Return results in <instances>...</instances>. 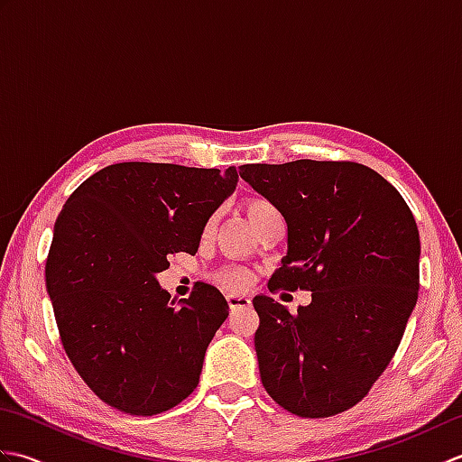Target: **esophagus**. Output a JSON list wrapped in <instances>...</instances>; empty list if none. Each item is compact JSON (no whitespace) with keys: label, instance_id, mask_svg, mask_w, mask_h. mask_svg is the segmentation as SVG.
<instances>
[{"label":"esophagus","instance_id":"esophagus-1","mask_svg":"<svg viewBox=\"0 0 462 462\" xmlns=\"http://www.w3.org/2000/svg\"><path fill=\"white\" fill-rule=\"evenodd\" d=\"M250 298L248 296H242V293H230L228 296V306L232 311L242 310V308H248L250 306Z\"/></svg>","mask_w":462,"mask_h":462}]
</instances>
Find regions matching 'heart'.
<instances>
[{"label":"heart","instance_id":"1","mask_svg":"<svg viewBox=\"0 0 462 462\" xmlns=\"http://www.w3.org/2000/svg\"><path fill=\"white\" fill-rule=\"evenodd\" d=\"M244 210H246V216L250 224L256 228L258 224H262L263 220H268L270 216H276L278 210L273 208V204L263 200V199H252L244 206ZM214 228V220H208L206 224V234H210ZM218 283L228 291H240L244 290L250 283V272L244 270V268H226L218 273Z\"/></svg>","mask_w":462,"mask_h":462}]
</instances>
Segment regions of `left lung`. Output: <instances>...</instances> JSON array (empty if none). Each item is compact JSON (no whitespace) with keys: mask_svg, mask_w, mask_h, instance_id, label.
I'll list each match as a JSON object with an SVG mask.
<instances>
[{"mask_svg":"<svg viewBox=\"0 0 462 462\" xmlns=\"http://www.w3.org/2000/svg\"><path fill=\"white\" fill-rule=\"evenodd\" d=\"M240 176L288 224L270 290H310L296 313L252 300L263 389L298 417H331L367 395L403 337L419 291L420 242L395 186L357 162L244 164Z\"/></svg>","mask_w":462,"mask_h":462,"instance_id":"1","label":"left lung"}]
</instances>
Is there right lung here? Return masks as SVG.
Returning <instances> with one entry per match:
<instances>
[{
	"mask_svg": "<svg viewBox=\"0 0 462 462\" xmlns=\"http://www.w3.org/2000/svg\"><path fill=\"white\" fill-rule=\"evenodd\" d=\"M236 184L234 166L119 162L89 176L59 212L47 293L67 357L106 405L149 417L199 385L228 301L204 282L171 300L156 273L171 254H196Z\"/></svg>",
	"mask_w": 462,
	"mask_h": 462,
	"instance_id": "add662e5",
	"label": "right lung"
}]
</instances>
